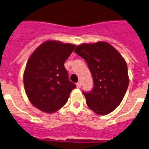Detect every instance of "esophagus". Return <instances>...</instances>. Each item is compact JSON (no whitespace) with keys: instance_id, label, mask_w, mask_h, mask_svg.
<instances>
[{"instance_id":"34e87169","label":"esophagus","mask_w":149,"mask_h":149,"mask_svg":"<svg viewBox=\"0 0 149 149\" xmlns=\"http://www.w3.org/2000/svg\"><path fill=\"white\" fill-rule=\"evenodd\" d=\"M81 87V82L79 81V82H77V88H80Z\"/></svg>"}]
</instances>
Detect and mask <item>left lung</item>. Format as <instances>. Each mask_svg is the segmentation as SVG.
Segmentation results:
<instances>
[{
	"instance_id": "1",
	"label": "left lung",
	"mask_w": 149,
	"mask_h": 149,
	"mask_svg": "<svg viewBox=\"0 0 149 149\" xmlns=\"http://www.w3.org/2000/svg\"><path fill=\"white\" fill-rule=\"evenodd\" d=\"M75 52L85 60L93 78L92 91L84 93L87 105L98 115L112 112L123 100L129 83L125 59L104 41L82 44Z\"/></svg>"
}]
</instances>
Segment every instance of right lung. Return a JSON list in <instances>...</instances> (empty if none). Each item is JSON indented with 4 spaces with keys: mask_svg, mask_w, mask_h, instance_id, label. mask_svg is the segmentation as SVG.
Here are the masks:
<instances>
[{
    "mask_svg": "<svg viewBox=\"0 0 149 149\" xmlns=\"http://www.w3.org/2000/svg\"><path fill=\"white\" fill-rule=\"evenodd\" d=\"M76 45L47 40L37 47L28 60L24 86L31 104L47 113L56 112L68 101L76 84L69 81L65 61Z\"/></svg>",
    "mask_w": 149,
    "mask_h": 149,
    "instance_id": "obj_1",
    "label": "right lung"
}]
</instances>
